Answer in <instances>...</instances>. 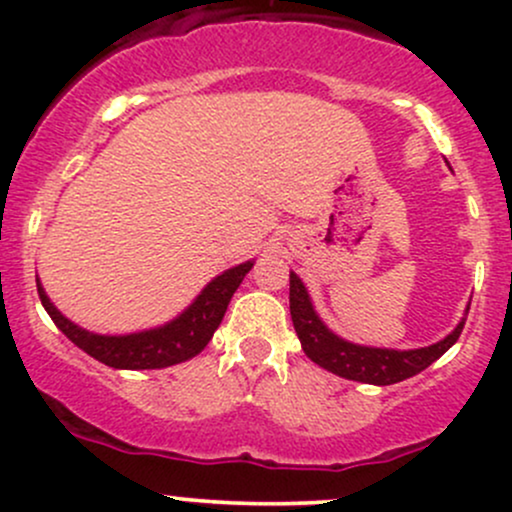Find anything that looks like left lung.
<instances>
[{"label": "left lung", "instance_id": "obj_1", "mask_svg": "<svg viewBox=\"0 0 512 512\" xmlns=\"http://www.w3.org/2000/svg\"><path fill=\"white\" fill-rule=\"evenodd\" d=\"M291 320L296 327L298 339L305 356L315 361L317 366L327 368L334 375H342L346 380H358V383L368 385H395L411 375L421 373V370L431 366L436 358H440L452 344L460 339L464 320L455 327V332L448 334L443 342L426 346V349H411V351H392V349H370V346H358L344 342L337 334H332L322 325L310 303L308 291H305L303 281L291 272Z\"/></svg>", "mask_w": 512, "mask_h": 512}]
</instances>
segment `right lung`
<instances>
[{"label": "right lung", "instance_id": "right-lung-1", "mask_svg": "<svg viewBox=\"0 0 512 512\" xmlns=\"http://www.w3.org/2000/svg\"><path fill=\"white\" fill-rule=\"evenodd\" d=\"M252 262L238 264V267L228 269L221 276L199 293V298L190 308L182 313L178 320L170 325L158 327V330L127 334V337H103V334H91L74 322H69L62 313H57L55 305L45 296L43 286L38 281V296L43 301V308L48 310L60 330L67 334L72 342L84 349L88 356L96 361L105 363L110 368H125V370H144V368H166L173 363H182L187 358L197 356L209 339L214 337L216 327L221 325L223 313H226L231 296L236 293L240 281L250 272Z\"/></svg>", "mask_w": 512, "mask_h": 512}]
</instances>
